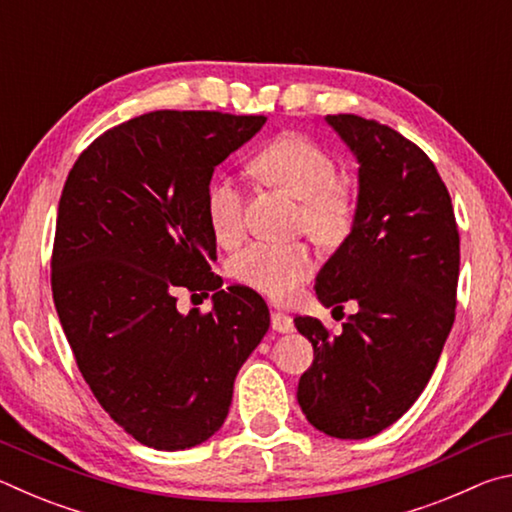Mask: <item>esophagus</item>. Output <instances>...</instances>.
Masks as SVG:
<instances>
[{"label":"esophagus","instance_id":"obj_1","mask_svg":"<svg viewBox=\"0 0 512 512\" xmlns=\"http://www.w3.org/2000/svg\"><path fill=\"white\" fill-rule=\"evenodd\" d=\"M271 327L280 334H289V332H293V318L287 316V314H282V311H273Z\"/></svg>","mask_w":512,"mask_h":512}]
</instances>
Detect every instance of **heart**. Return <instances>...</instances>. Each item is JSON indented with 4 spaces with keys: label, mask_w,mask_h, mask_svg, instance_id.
Returning a JSON list of instances; mask_svg holds the SVG:
<instances>
[{
    "label": "heart",
    "mask_w": 512,
    "mask_h": 512,
    "mask_svg": "<svg viewBox=\"0 0 512 512\" xmlns=\"http://www.w3.org/2000/svg\"><path fill=\"white\" fill-rule=\"evenodd\" d=\"M253 171L266 183L287 189L300 198V223L325 244L348 235L352 223L350 196L336 185L339 169L332 155L309 137L289 133L275 137L253 158ZM205 212L214 237L232 244L244 230V192L228 176L214 178L207 187ZM314 255L307 244L253 241L230 257L228 271L237 282L284 302L296 296L302 282L314 273Z\"/></svg>",
    "instance_id": "1"
}]
</instances>
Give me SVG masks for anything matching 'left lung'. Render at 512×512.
Returning <instances> with one entry per match:
<instances>
[{"mask_svg": "<svg viewBox=\"0 0 512 512\" xmlns=\"http://www.w3.org/2000/svg\"><path fill=\"white\" fill-rule=\"evenodd\" d=\"M359 162L352 230L316 277L325 307L359 305L329 334L296 316L314 345L298 404L318 431L361 440L411 409L454 325L461 239L443 178L420 146L375 119L327 115Z\"/></svg>", "mask_w": 512, "mask_h": 512, "instance_id": "left-lung-1", "label": "left lung"}]
</instances>
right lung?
Here are the masks:
<instances>
[{
    "label": "right lung",
    "mask_w": 512,
    "mask_h": 512,
    "mask_svg": "<svg viewBox=\"0 0 512 512\" xmlns=\"http://www.w3.org/2000/svg\"><path fill=\"white\" fill-rule=\"evenodd\" d=\"M264 124L155 110L99 135L65 180L51 255L60 325L94 397L146 447L176 452L214 436L271 325L259 293L221 289L205 212L216 164ZM180 288L212 292L211 314L180 315Z\"/></svg>",
    "instance_id": "add662e5"
}]
</instances>
